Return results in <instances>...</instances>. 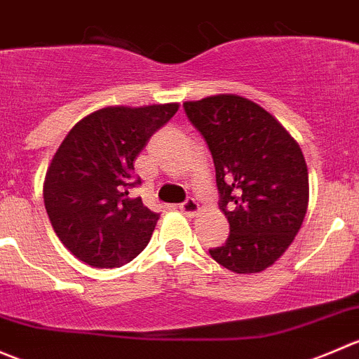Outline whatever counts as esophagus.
Returning <instances> with one entry per match:
<instances>
[{
	"label": "esophagus",
	"mask_w": 359,
	"mask_h": 359,
	"mask_svg": "<svg viewBox=\"0 0 359 359\" xmlns=\"http://www.w3.org/2000/svg\"><path fill=\"white\" fill-rule=\"evenodd\" d=\"M180 211L187 216H195L198 211H201V208H198V204L195 198H187V201L180 205Z\"/></svg>",
	"instance_id": "obj_1"
}]
</instances>
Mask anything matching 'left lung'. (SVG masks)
<instances>
[{"mask_svg":"<svg viewBox=\"0 0 359 359\" xmlns=\"http://www.w3.org/2000/svg\"><path fill=\"white\" fill-rule=\"evenodd\" d=\"M211 151L219 209L230 233L209 250L237 274L271 267L293 243L309 204L304 154L288 130L257 102L219 94L183 102Z\"/></svg>","mask_w":359,"mask_h":359,"instance_id":"left-lung-1","label":"left lung"}]
</instances>
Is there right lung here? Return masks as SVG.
<instances>
[{
	"mask_svg": "<svg viewBox=\"0 0 359 359\" xmlns=\"http://www.w3.org/2000/svg\"><path fill=\"white\" fill-rule=\"evenodd\" d=\"M178 102L108 106L81 118L50 162L43 201L60 243L90 267L129 264L150 243L158 212L133 188L134 158L178 111Z\"/></svg>",
	"mask_w": 359,
	"mask_h": 359,
	"instance_id": "right-lung-1",
	"label": "right lung"
}]
</instances>
